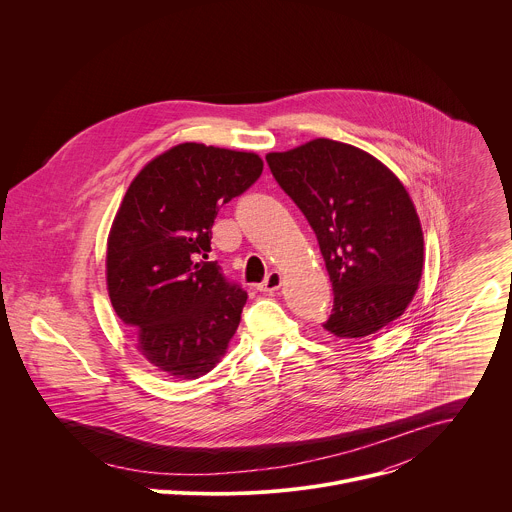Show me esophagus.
Returning <instances> with one entry per match:
<instances>
[{
  "mask_svg": "<svg viewBox=\"0 0 512 512\" xmlns=\"http://www.w3.org/2000/svg\"><path fill=\"white\" fill-rule=\"evenodd\" d=\"M280 286H282V276H280V272H270L268 276H266V280L262 282V284H258V292L264 293H272L276 292V290H280Z\"/></svg>",
  "mask_w": 512,
  "mask_h": 512,
  "instance_id": "esophagus-1",
  "label": "esophagus"
}]
</instances>
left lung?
<instances>
[{
  "instance_id": "1",
  "label": "left lung",
  "mask_w": 512,
  "mask_h": 512,
  "mask_svg": "<svg viewBox=\"0 0 512 512\" xmlns=\"http://www.w3.org/2000/svg\"><path fill=\"white\" fill-rule=\"evenodd\" d=\"M266 161L311 224L333 309L323 327L363 339L404 313L424 268V234L398 177L359 147L313 140Z\"/></svg>"
}]
</instances>
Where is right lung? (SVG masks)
I'll return each instance as SVG.
<instances>
[{"instance_id":"1","label":"right lung","mask_w":512,"mask_h":512,"mask_svg":"<svg viewBox=\"0 0 512 512\" xmlns=\"http://www.w3.org/2000/svg\"><path fill=\"white\" fill-rule=\"evenodd\" d=\"M256 153L181 144L138 173L114 219L106 282L116 315L159 370L193 380L219 363L248 293L209 262L219 209L262 175Z\"/></svg>"}]
</instances>
